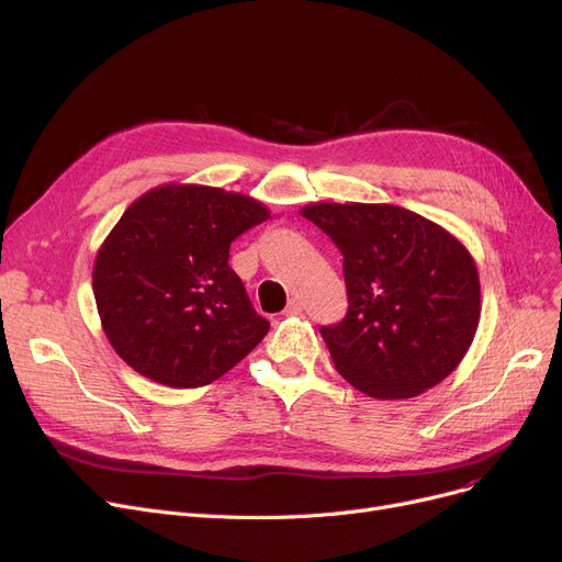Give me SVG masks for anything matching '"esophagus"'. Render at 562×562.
<instances>
[{"mask_svg": "<svg viewBox=\"0 0 562 562\" xmlns=\"http://www.w3.org/2000/svg\"><path fill=\"white\" fill-rule=\"evenodd\" d=\"M303 310V303L299 301V299H291L289 303H286V310H284V314L286 316H293V314H299Z\"/></svg>", "mask_w": 562, "mask_h": 562, "instance_id": "obj_1", "label": "esophagus"}]
</instances>
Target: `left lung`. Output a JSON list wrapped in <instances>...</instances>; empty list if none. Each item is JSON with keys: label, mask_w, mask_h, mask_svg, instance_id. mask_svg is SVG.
Returning <instances> with one entry per match:
<instances>
[{"label": "left lung", "mask_w": 562, "mask_h": 562, "mask_svg": "<svg viewBox=\"0 0 562 562\" xmlns=\"http://www.w3.org/2000/svg\"><path fill=\"white\" fill-rule=\"evenodd\" d=\"M301 214L344 255L348 312L321 328L335 369L367 396H419L456 371L481 321L464 244L394 204L312 202Z\"/></svg>", "instance_id": "obj_1"}]
</instances>
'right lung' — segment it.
I'll list each match as a JSON object with an SVG mask.
<instances>
[{"mask_svg": "<svg viewBox=\"0 0 562 562\" xmlns=\"http://www.w3.org/2000/svg\"><path fill=\"white\" fill-rule=\"evenodd\" d=\"M271 218L244 193L164 184L134 200L93 266L104 335L134 371L159 385H210L269 333L229 269V244Z\"/></svg>", "mask_w": 562, "mask_h": 562, "instance_id": "obj_1", "label": "right lung"}]
</instances>
